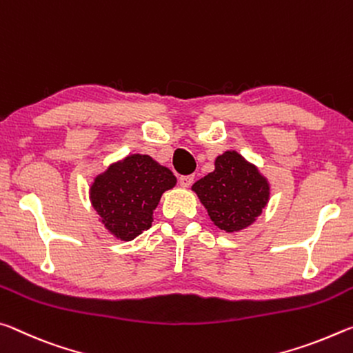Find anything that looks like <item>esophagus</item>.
<instances>
[{
	"instance_id": "esophagus-1",
	"label": "esophagus",
	"mask_w": 353,
	"mask_h": 353,
	"mask_svg": "<svg viewBox=\"0 0 353 353\" xmlns=\"http://www.w3.org/2000/svg\"><path fill=\"white\" fill-rule=\"evenodd\" d=\"M178 181H180L183 188H189L190 184L194 183V175H183V176H180V180Z\"/></svg>"
}]
</instances>
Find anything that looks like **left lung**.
<instances>
[{
  "label": "left lung",
  "mask_w": 353,
  "mask_h": 353,
  "mask_svg": "<svg viewBox=\"0 0 353 353\" xmlns=\"http://www.w3.org/2000/svg\"><path fill=\"white\" fill-rule=\"evenodd\" d=\"M211 221L225 231H239L261 214L269 200V184L255 165L239 153L225 152L214 172L192 186Z\"/></svg>",
  "instance_id": "1"
}]
</instances>
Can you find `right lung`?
<instances>
[{
    "mask_svg": "<svg viewBox=\"0 0 353 353\" xmlns=\"http://www.w3.org/2000/svg\"><path fill=\"white\" fill-rule=\"evenodd\" d=\"M176 178L147 154H132L95 178L92 205L105 227L123 241H131L152 227L153 210Z\"/></svg>",
    "mask_w": 353,
    "mask_h": 353,
    "instance_id": "add662e5",
    "label": "right lung"
}]
</instances>
